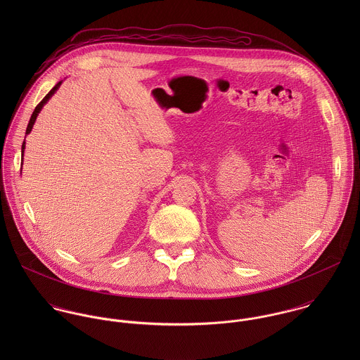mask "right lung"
I'll list each match as a JSON object with an SVG mask.
<instances>
[{"label": "right lung", "mask_w": 360, "mask_h": 360, "mask_svg": "<svg viewBox=\"0 0 360 360\" xmlns=\"http://www.w3.org/2000/svg\"><path fill=\"white\" fill-rule=\"evenodd\" d=\"M60 83L62 82H59V83H56L53 87L51 89V91L43 98V101L39 103L36 108H34V110H33V115H32V117H30V120H29V124H27V129H26V134H29L30 131H32V129H33V124H34V122H36V119H37V116H39V113H40V110H41V108L47 103V101L51 98L52 96L55 94V91L59 89V86H60ZM26 139V137H25ZM23 151H25V141H23V144H22V160H23Z\"/></svg>", "instance_id": "right-lung-1"}]
</instances>
